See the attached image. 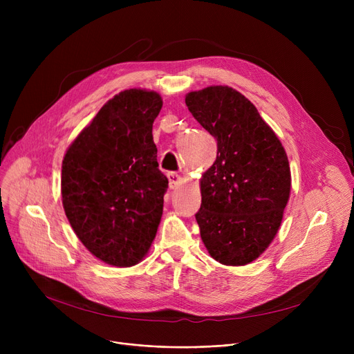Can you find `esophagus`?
I'll use <instances>...</instances> for the list:
<instances>
[{
    "label": "esophagus",
    "instance_id": "34e87169",
    "mask_svg": "<svg viewBox=\"0 0 354 354\" xmlns=\"http://www.w3.org/2000/svg\"><path fill=\"white\" fill-rule=\"evenodd\" d=\"M167 179H169V187L171 189H176L182 185V178L176 172H169L167 174Z\"/></svg>",
    "mask_w": 354,
    "mask_h": 354
}]
</instances>
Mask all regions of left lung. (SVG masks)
<instances>
[{
	"label": "left lung",
	"mask_w": 354,
	"mask_h": 354,
	"mask_svg": "<svg viewBox=\"0 0 354 354\" xmlns=\"http://www.w3.org/2000/svg\"><path fill=\"white\" fill-rule=\"evenodd\" d=\"M185 103L218 147L201 179V238L221 264H250L281 225L291 189L287 153L257 107L232 87L191 91Z\"/></svg>",
	"instance_id": "8db88e82"
}]
</instances>
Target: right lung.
I'll return each instance as SVG.
<instances>
[{"label":"right lung","instance_id":"1","mask_svg":"<svg viewBox=\"0 0 354 354\" xmlns=\"http://www.w3.org/2000/svg\"><path fill=\"white\" fill-rule=\"evenodd\" d=\"M162 104L156 91H120L63 159L66 216L83 245L109 266L142 261L159 227L167 178L158 169L152 127Z\"/></svg>","mask_w":354,"mask_h":354}]
</instances>
